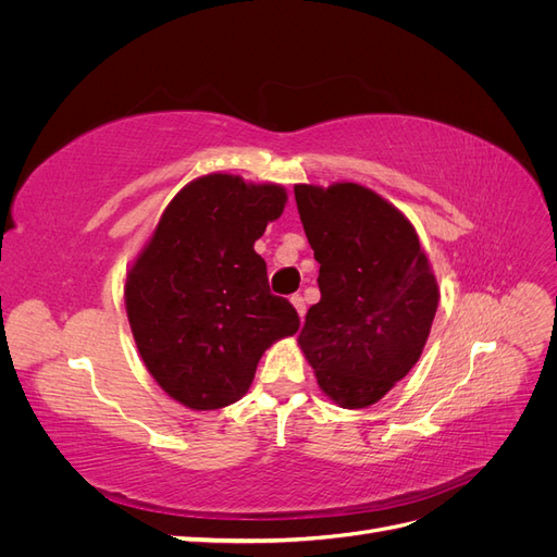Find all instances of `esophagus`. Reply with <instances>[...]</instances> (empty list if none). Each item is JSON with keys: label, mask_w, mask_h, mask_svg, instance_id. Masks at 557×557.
I'll use <instances>...</instances> for the list:
<instances>
[{"label": "esophagus", "mask_w": 557, "mask_h": 557, "mask_svg": "<svg viewBox=\"0 0 557 557\" xmlns=\"http://www.w3.org/2000/svg\"><path fill=\"white\" fill-rule=\"evenodd\" d=\"M290 301H293V307L297 309L299 318L305 320V313H307V301H305V297H301V295H293V297H290Z\"/></svg>", "instance_id": "esophagus-1"}]
</instances>
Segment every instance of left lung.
Returning a JSON list of instances; mask_svg holds the SVG:
<instances>
[{
	"label": "left lung",
	"mask_w": 557,
	"mask_h": 557,
	"mask_svg": "<svg viewBox=\"0 0 557 557\" xmlns=\"http://www.w3.org/2000/svg\"><path fill=\"white\" fill-rule=\"evenodd\" d=\"M320 264V301L299 346L318 385L344 409H364L411 372L428 342L440 288L413 225L358 183L295 185Z\"/></svg>",
	"instance_id": "obj_1"
}]
</instances>
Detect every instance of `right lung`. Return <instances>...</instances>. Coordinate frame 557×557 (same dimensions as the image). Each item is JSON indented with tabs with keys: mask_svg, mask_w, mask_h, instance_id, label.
Listing matches in <instances>:
<instances>
[{
	"mask_svg": "<svg viewBox=\"0 0 557 557\" xmlns=\"http://www.w3.org/2000/svg\"><path fill=\"white\" fill-rule=\"evenodd\" d=\"M285 199L274 183L201 176L170 201L129 269L134 342L150 376L185 407L209 411L244 397L262 352L299 330L252 250Z\"/></svg>",
	"mask_w": 557,
	"mask_h": 557,
	"instance_id": "1",
	"label": "right lung"
}]
</instances>
